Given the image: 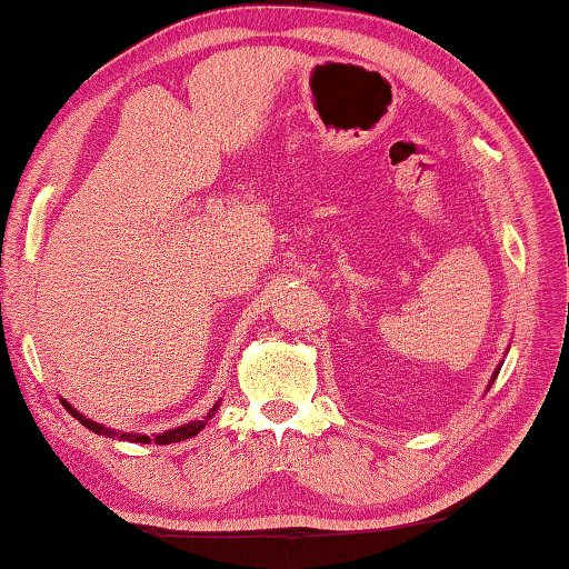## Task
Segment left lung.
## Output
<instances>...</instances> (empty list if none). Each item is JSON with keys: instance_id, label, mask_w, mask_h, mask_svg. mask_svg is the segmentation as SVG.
<instances>
[{"instance_id": "1", "label": "left lung", "mask_w": 569, "mask_h": 569, "mask_svg": "<svg viewBox=\"0 0 569 569\" xmlns=\"http://www.w3.org/2000/svg\"><path fill=\"white\" fill-rule=\"evenodd\" d=\"M497 373H499V369H497V371H493V377H491V381H493V379H497ZM489 386H491V383H489Z\"/></svg>"}]
</instances>
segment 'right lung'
<instances>
[{
    "label": "right lung",
    "mask_w": 569,
    "mask_h": 569,
    "mask_svg": "<svg viewBox=\"0 0 569 569\" xmlns=\"http://www.w3.org/2000/svg\"><path fill=\"white\" fill-rule=\"evenodd\" d=\"M60 403H63L66 408H68V413L72 416V418H78L84 428L88 430H92V432H98V435H104V438H119V440H129V442H141V445H149V442H156V445H171V442H180V440H188V438H196V435L208 426V420L217 413V408H220V401H217L212 408H210V413L204 416L202 420H190V422H183V426H178V428H173V430H166V432H161V435H139V432H122V430H112V428H104L102 422H94V420H90V418H84L80 410H76L72 408L68 401H63V398H60Z\"/></svg>",
    "instance_id": "1"
}]
</instances>
